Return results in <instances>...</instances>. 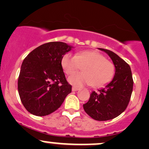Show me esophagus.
Masks as SVG:
<instances>
[{
  "label": "esophagus",
  "mask_w": 149,
  "mask_h": 149,
  "mask_svg": "<svg viewBox=\"0 0 149 149\" xmlns=\"http://www.w3.org/2000/svg\"><path fill=\"white\" fill-rule=\"evenodd\" d=\"M79 89H80V88L78 87H76V86H73L72 87V91H78Z\"/></svg>",
  "instance_id": "obj_1"
}]
</instances>
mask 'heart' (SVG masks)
Listing matches in <instances>:
<instances>
[{
    "instance_id": "heart-1",
    "label": "heart",
    "mask_w": 149,
    "mask_h": 149,
    "mask_svg": "<svg viewBox=\"0 0 149 149\" xmlns=\"http://www.w3.org/2000/svg\"><path fill=\"white\" fill-rule=\"evenodd\" d=\"M61 63L64 71L69 75L83 67V73H73L68 78L71 84L78 87L89 84L93 87H102L110 82L115 74L113 64L95 51H83L76 56L67 54Z\"/></svg>"
}]
</instances>
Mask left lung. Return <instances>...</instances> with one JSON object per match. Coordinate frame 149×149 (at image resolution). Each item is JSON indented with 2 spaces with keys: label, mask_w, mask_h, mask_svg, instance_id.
Segmentation results:
<instances>
[{
  "label": "left lung",
  "mask_w": 149,
  "mask_h": 149,
  "mask_svg": "<svg viewBox=\"0 0 149 149\" xmlns=\"http://www.w3.org/2000/svg\"><path fill=\"white\" fill-rule=\"evenodd\" d=\"M109 55L116 68L113 80L98 91H93L83 104L84 110L91 118L106 121L120 116L129 104L133 91V80L131 67L111 51L99 48Z\"/></svg>",
  "instance_id": "1"
}]
</instances>
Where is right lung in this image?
<instances>
[{
    "label": "right lung",
    "instance_id": "add662e5",
    "mask_svg": "<svg viewBox=\"0 0 149 149\" xmlns=\"http://www.w3.org/2000/svg\"><path fill=\"white\" fill-rule=\"evenodd\" d=\"M72 46L50 42L38 47L22 62L18 91L24 108L36 116H45L59 108L71 92L62 67V59Z\"/></svg>",
    "mask_w": 149,
    "mask_h": 149
}]
</instances>
